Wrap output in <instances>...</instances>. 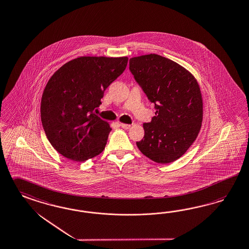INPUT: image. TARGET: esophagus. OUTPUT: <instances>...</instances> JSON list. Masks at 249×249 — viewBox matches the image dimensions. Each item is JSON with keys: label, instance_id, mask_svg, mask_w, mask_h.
<instances>
[{"label": "esophagus", "instance_id": "1", "mask_svg": "<svg viewBox=\"0 0 249 249\" xmlns=\"http://www.w3.org/2000/svg\"><path fill=\"white\" fill-rule=\"evenodd\" d=\"M120 126L122 128H124V129H129V128L131 127L130 124H120Z\"/></svg>", "mask_w": 249, "mask_h": 249}]
</instances>
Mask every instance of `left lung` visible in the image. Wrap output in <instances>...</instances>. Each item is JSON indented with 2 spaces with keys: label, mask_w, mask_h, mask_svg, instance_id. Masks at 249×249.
Returning <instances> with one entry per match:
<instances>
[{
  "label": "left lung",
  "mask_w": 249,
  "mask_h": 249,
  "mask_svg": "<svg viewBox=\"0 0 249 249\" xmlns=\"http://www.w3.org/2000/svg\"><path fill=\"white\" fill-rule=\"evenodd\" d=\"M129 70L156 109L152 121L143 124L144 136L136 145L155 162L178 160L201 127L203 104L197 80L180 65L157 54L130 58Z\"/></svg>",
  "instance_id": "8db88e82"
}]
</instances>
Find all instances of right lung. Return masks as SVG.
Masks as SVG:
<instances>
[{"mask_svg": "<svg viewBox=\"0 0 249 249\" xmlns=\"http://www.w3.org/2000/svg\"><path fill=\"white\" fill-rule=\"evenodd\" d=\"M128 57H80L63 65L45 87L40 117L57 153L84 161L102 153L111 128L95 114L104 92L124 71Z\"/></svg>", "mask_w": 249, "mask_h": 249, "instance_id": "add662e5", "label": "right lung"}]
</instances>
